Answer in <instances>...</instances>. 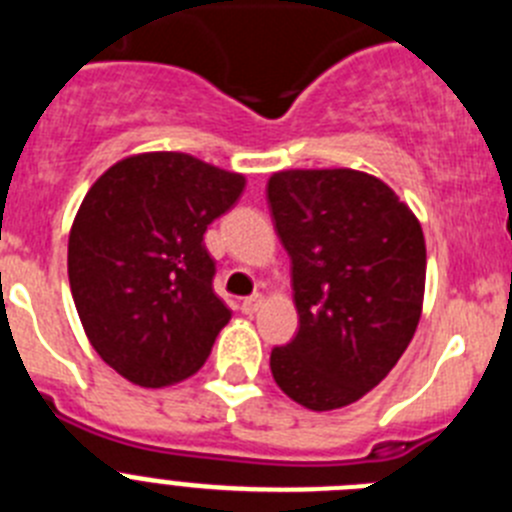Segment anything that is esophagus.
I'll return each instance as SVG.
<instances>
[{
	"mask_svg": "<svg viewBox=\"0 0 512 512\" xmlns=\"http://www.w3.org/2000/svg\"><path fill=\"white\" fill-rule=\"evenodd\" d=\"M261 307V297L259 295H251V297H243L241 300V312L243 315H253V312Z\"/></svg>",
	"mask_w": 512,
	"mask_h": 512,
	"instance_id": "esophagus-1",
	"label": "esophagus"
}]
</instances>
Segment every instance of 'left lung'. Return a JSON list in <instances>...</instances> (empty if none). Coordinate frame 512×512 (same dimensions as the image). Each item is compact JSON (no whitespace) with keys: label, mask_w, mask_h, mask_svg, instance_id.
I'll return each instance as SVG.
<instances>
[{"label":"left lung","mask_w":512,"mask_h":512,"mask_svg":"<svg viewBox=\"0 0 512 512\" xmlns=\"http://www.w3.org/2000/svg\"><path fill=\"white\" fill-rule=\"evenodd\" d=\"M292 261L300 330L271 348V374L310 410L351 405L377 387L418 328L425 241L418 217L377 176L279 171L266 187Z\"/></svg>","instance_id":"8db88e82"}]
</instances>
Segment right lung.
<instances>
[{"label": "right lung", "instance_id": "obj_1", "mask_svg": "<svg viewBox=\"0 0 512 512\" xmlns=\"http://www.w3.org/2000/svg\"><path fill=\"white\" fill-rule=\"evenodd\" d=\"M243 187L241 174L161 151L117 161L81 202L69 235L71 295L94 351L133 384L187 379L228 325L205 230Z\"/></svg>", "mask_w": 512, "mask_h": 512}]
</instances>
